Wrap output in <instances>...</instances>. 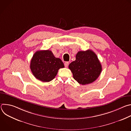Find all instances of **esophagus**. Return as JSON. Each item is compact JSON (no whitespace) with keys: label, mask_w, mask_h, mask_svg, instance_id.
Returning a JSON list of instances; mask_svg holds the SVG:
<instances>
[{"label":"esophagus","mask_w":131,"mask_h":131,"mask_svg":"<svg viewBox=\"0 0 131 131\" xmlns=\"http://www.w3.org/2000/svg\"><path fill=\"white\" fill-rule=\"evenodd\" d=\"M68 65H69V62H65L64 65H65V66L66 67H67L68 66Z\"/></svg>","instance_id":"obj_1"}]
</instances>
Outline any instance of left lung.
Returning <instances> with one entry per match:
<instances>
[{
    "instance_id": "left-lung-1",
    "label": "left lung",
    "mask_w": 131,
    "mask_h": 131,
    "mask_svg": "<svg viewBox=\"0 0 131 131\" xmlns=\"http://www.w3.org/2000/svg\"><path fill=\"white\" fill-rule=\"evenodd\" d=\"M68 67L74 79L82 85L95 81L102 70L96 54L91 50L79 51L76 54V60L72 62Z\"/></svg>"
}]
</instances>
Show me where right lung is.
I'll use <instances>...</instances> for the list:
<instances>
[{"label": "right lung", "mask_w": 131, "mask_h": 131, "mask_svg": "<svg viewBox=\"0 0 131 131\" xmlns=\"http://www.w3.org/2000/svg\"><path fill=\"white\" fill-rule=\"evenodd\" d=\"M64 65L59 58H55L51 51L40 50L35 53L30 68L36 78L42 82H49L57 76L60 68Z\"/></svg>", "instance_id": "1"}]
</instances>
